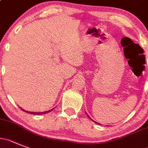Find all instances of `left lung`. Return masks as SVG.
Listing matches in <instances>:
<instances>
[{"label": "left lung", "instance_id": "obj_1", "mask_svg": "<svg viewBox=\"0 0 148 148\" xmlns=\"http://www.w3.org/2000/svg\"><path fill=\"white\" fill-rule=\"evenodd\" d=\"M85 113H86V112H85ZM86 114H87V113H86ZM87 115H88V118H90V120H91V121H93V122H95V123H97V122H96V121H93V120H92V119H91V118H90V116H89V115H88V114H87ZM98 124H99V123H98Z\"/></svg>", "mask_w": 148, "mask_h": 148}]
</instances>
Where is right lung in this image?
Wrapping results in <instances>:
<instances>
[{"instance_id": "obj_1", "label": "right lung", "mask_w": 148, "mask_h": 148, "mask_svg": "<svg viewBox=\"0 0 148 148\" xmlns=\"http://www.w3.org/2000/svg\"><path fill=\"white\" fill-rule=\"evenodd\" d=\"M21 110H23V111L27 113H30V114H38V115H40V114H47V113L48 112H50L51 111H52L53 109H52V110H48V111H45V112H28V111H25V110H23V109L21 108Z\"/></svg>"}]
</instances>
